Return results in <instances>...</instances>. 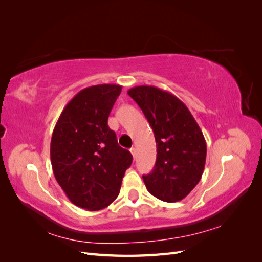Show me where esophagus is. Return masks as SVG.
Returning <instances> with one entry per match:
<instances>
[{
	"label": "esophagus",
	"instance_id": "esophagus-1",
	"mask_svg": "<svg viewBox=\"0 0 262 262\" xmlns=\"http://www.w3.org/2000/svg\"><path fill=\"white\" fill-rule=\"evenodd\" d=\"M130 152H131V154H132L133 158H136V155H137V149L134 148V147H131V148H130Z\"/></svg>",
	"mask_w": 262,
	"mask_h": 262
}]
</instances>
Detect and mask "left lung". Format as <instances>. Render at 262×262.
Returning <instances> with one entry per match:
<instances>
[{"instance_id": "left-lung-1", "label": "left lung", "mask_w": 262, "mask_h": 262, "mask_svg": "<svg viewBox=\"0 0 262 262\" xmlns=\"http://www.w3.org/2000/svg\"><path fill=\"white\" fill-rule=\"evenodd\" d=\"M128 94L146 117L156 141L155 166L143 176L146 189L165 202L180 201L203 173L207 143L200 126L184 102L168 92L142 85Z\"/></svg>"}]
</instances>
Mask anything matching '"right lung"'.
Listing matches in <instances>:
<instances>
[{"mask_svg": "<svg viewBox=\"0 0 262 262\" xmlns=\"http://www.w3.org/2000/svg\"><path fill=\"white\" fill-rule=\"evenodd\" d=\"M122 87L95 85L78 92L63 109L54 126L50 157L54 177L76 207L105 209L120 192L132 163L118 144L108 117Z\"/></svg>", "mask_w": 262, "mask_h": 262, "instance_id": "obj_1", "label": "right lung"}]
</instances>
